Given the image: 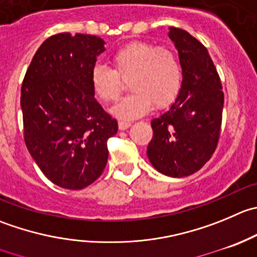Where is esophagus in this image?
<instances>
[{
	"mask_svg": "<svg viewBox=\"0 0 257 257\" xmlns=\"http://www.w3.org/2000/svg\"><path fill=\"white\" fill-rule=\"evenodd\" d=\"M118 126L120 131H125V129H128L129 126H132V123L131 121H119L118 123Z\"/></svg>",
	"mask_w": 257,
	"mask_h": 257,
	"instance_id": "esophagus-1",
	"label": "esophagus"
}]
</instances>
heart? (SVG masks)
<instances>
[{
  "instance_id": "heart-1",
  "label": "heart",
  "mask_w": 257,
  "mask_h": 257,
  "mask_svg": "<svg viewBox=\"0 0 257 257\" xmlns=\"http://www.w3.org/2000/svg\"><path fill=\"white\" fill-rule=\"evenodd\" d=\"M113 69L95 65L91 70V88L98 99L110 103L118 99L121 80H128L132 94L118 101L110 113L123 120H133L154 106L163 109L178 96L182 86V66L168 47L151 42L125 45L110 57Z\"/></svg>"
}]
</instances>
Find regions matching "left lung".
<instances>
[{"label":"left lung","mask_w":257,"mask_h":257,"mask_svg":"<svg viewBox=\"0 0 257 257\" xmlns=\"http://www.w3.org/2000/svg\"><path fill=\"white\" fill-rule=\"evenodd\" d=\"M168 36L178 51L182 86L168 110L152 119L147 156L159 173L181 178L200 171L217 147L223 91L207 49L182 29L169 27Z\"/></svg>","instance_id":"left-lung-1"}]
</instances>
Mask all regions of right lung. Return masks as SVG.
I'll return each mask as SVG.
<instances>
[{"label":"right lung","instance_id":"add662e5","mask_svg":"<svg viewBox=\"0 0 257 257\" xmlns=\"http://www.w3.org/2000/svg\"><path fill=\"white\" fill-rule=\"evenodd\" d=\"M104 44L93 35H54L37 49L22 83L25 143L42 173L62 188L83 189L100 177L106 142L118 132L91 88Z\"/></svg>","mask_w":257,"mask_h":257}]
</instances>
